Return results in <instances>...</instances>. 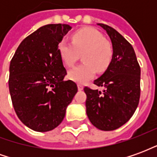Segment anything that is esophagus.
<instances>
[{"label": "esophagus", "mask_w": 157, "mask_h": 157, "mask_svg": "<svg viewBox=\"0 0 157 157\" xmlns=\"http://www.w3.org/2000/svg\"><path fill=\"white\" fill-rule=\"evenodd\" d=\"M77 87H78L79 91H82V90H83V86H82V84H77Z\"/></svg>", "instance_id": "1"}]
</instances>
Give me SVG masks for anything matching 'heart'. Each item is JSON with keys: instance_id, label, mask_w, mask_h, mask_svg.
Listing matches in <instances>:
<instances>
[{"instance_id": "obj_1", "label": "heart", "mask_w": 157, "mask_h": 157, "mask_svg": "<svg viewBox=\"0 0 157 157\" xmlns=\"http://www.w3.org/2000/svg\"><path fill=\"white\" fill-rule=\"evenodd\" d=\"M72 43L62 39L58 46L59 55L64 65L72 67L82 55V65L68 72L70 80L85 83L94 77L96 71H105L112 61L113 49L111 44L98 29L87 27L76 30L71 35Z\"/></svg>"}]
</instances>
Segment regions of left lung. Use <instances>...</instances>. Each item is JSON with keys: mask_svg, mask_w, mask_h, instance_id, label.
Segmentation results:
<instances>
[{"mask_svg": "<svg viewBox=\"0 0 157 157\" xmlns=\"http://www.w3.org/2000/svg\"><path fill=\"white\" fill-rule=\"evenodd\" d=\"M112 41L113 56L110 65L94 81L103 92L84 87L86 114L96 128L114 130L129 120L140 97V67L132 45L110 26L98 23Z\"/></svg>", "mask_w": 157, "mask_h": 157, "instance_id": "1", "label": "left lung"}]
</instances>
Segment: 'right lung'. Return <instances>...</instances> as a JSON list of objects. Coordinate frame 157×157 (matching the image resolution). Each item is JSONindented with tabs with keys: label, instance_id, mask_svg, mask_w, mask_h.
Returning a JSON list of instances; mask_svg holds the SVG:
<instances>
[{
	"label": "right lung",
	"instance_id": "right-lung-1",
	"mask_svg": "<svg viewBox=\"0 0 157 157\" xmlns=\"http://www.w3.org/2000/svg\"><path fill=\"white\" fill-rule=\"evenodd\" d=\"M71 29L61 23L39 28L22 40L10 63L12 105L19 119L33 130L56 128L77 92L75 82L63 81L67 73L58 51Z\"/></svg>",
	"mask_w": 157,
	"mask_h": 157
}]
</instances>
